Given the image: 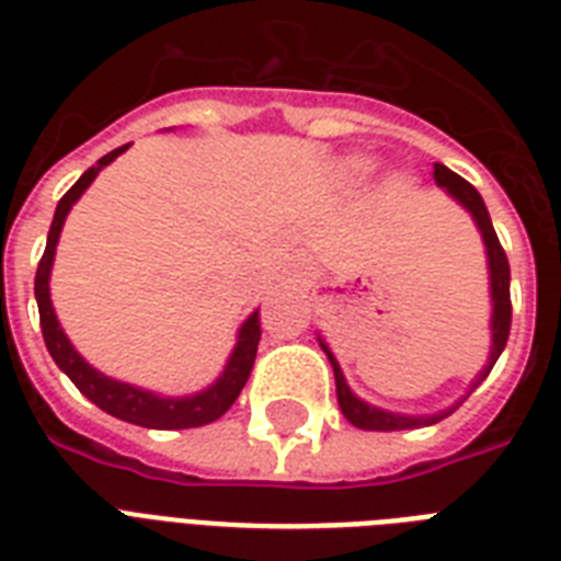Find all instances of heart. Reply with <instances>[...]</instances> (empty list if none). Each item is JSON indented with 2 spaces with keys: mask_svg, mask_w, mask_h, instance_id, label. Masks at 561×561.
Listing matches in <instances>:
<instances>
[{
  "mask_svg": "<svg viewBox=\"0 0 561 561\" xmlns=\"http://www.w3.org/2000/svg\"><path fill=\"white\" fill-rule=\"evenodd\" d=\"M353 168H362V164H353Z\"/></svg>",
  "mask_w": 561,
  "mask_h": 561,
  "instance_id": "b5f03b06",
  "label": "heart"
}]
</instances>
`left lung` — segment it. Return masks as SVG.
<instances>
[{
	"instance_id": "obj_1",
	"label": "left lung",
	"mask_w": 561,
	"mask_h": 561,
	"mask_svg": "<svg viewBox=\"0 0 561 561\" xmlns=\"http://www.w3.org/2000/svg\"><path fill=\"white\" fill-rule=\"evenodd\" d=\"M434 182L437 187H443L446 194L460 205V208L469 210V217L474 219V226L481 231V240L486 245V266H490V298H492V318H490V330H492V344H490V358H486V365L483 370L472 379L469 385V391L466 397L478 388V385L490 376L492 365L499 362V356L507 347L510 339V321H513V304H510V263L507 254L501 249L499 234H495V228H492L490 210L483 205L481 194L474 191L463 176H458L455 170H449L446 164H434ZM318 344H321V351L327 353L330 358V365H333V376H335V397H339V408H342V414L347 416V423H353L356 428H365V432H402V428H423V425H434L440 423L443 416L455 414L460 408V402L466 397H460L455 405L443 408L437 414H400V411H388V408H376L370 402L358 400L356 393L351 391V385L344 379L342 365L335 362L333 351L327 347V342L318 335Z\"/></svg>"
}]
</instances>
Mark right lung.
Wrapping results in <instances>:
<instances>
[{
  "label": "right lung",
  "mask_w": 561,
  "mask_h": 561,
  "mask_svg": "<svg viewBox=\"0 0 561 561\" xmlns=\"http://www.w3.org/2000/svg\"><path fill=\"white\" fill-rule=\"evenodd\" d=\"M129 145L112 150L103 159H98L95 168H89L83 176L75 182V185L66 191L57 210H54L51 228H48V243L43 260L37 266V277H34V295H37L39 307V327H43V339H46V347L51 353V358L57 362L62 374L69 376L75 388H78L89 402H95L101 411L118 416L124 423L145 425V428H159V432H176V428H196V425H208L214 420L226 414L228 408L234 405V400L243 391V385L249 382V374H252L254 356H257V342H260V309H254L252 316L245 318L243 327L237 330V344L231 356H228L222 374L203 388V391L187 393V397H161L156 391H147V388H138V385L121 382V379H112V376L101 374L98 367H92L87 358L75 351V344L69 342V335L62 333L60 321H57V312L51 307V289H48V280H51V266H54V252H57V240H60L62 222L69 217L71 205L78 203L83 191H87L95 176L101 173L110 161L118 159Z\"/></svg>",
  "instance_id": "add662e5"
}]
</instances>
